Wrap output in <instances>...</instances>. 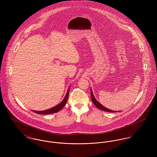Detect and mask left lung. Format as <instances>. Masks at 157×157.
<instances>
[{
    "label": "left lung",
    "instance_id": "left-lung-1",
    "mask_svg": "<svg viewBox=\"0 0 157 157\" xmlns=\"http://www.w3.org/2000/svg\"><path fill=\"white\" fill-rule=\"evenodd\" d=\"M90 97H91V100H92V103L94 104V105L99 109L100 110H102V111H106V112H117L116 111H113L112 109H108V108H106L105 106H104L102 104H101L98 100L97 99H96L95 97L94 96V94L92 92V90L90 88ZM118 112H120V111H118Z\"/></svg>",
    "mask_w": 157,
    "mask_h": 157
}]
</instances>
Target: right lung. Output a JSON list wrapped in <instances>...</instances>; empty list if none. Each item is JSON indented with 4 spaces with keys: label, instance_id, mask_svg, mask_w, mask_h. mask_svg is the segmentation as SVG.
Listing matches in <instances>:
<instances>
[{
    "label": "right lung",
    "instance_id": "1",
    "mask_svg": "<svg viewBox=\"0 0 157 157\" xmlns=\"http://www.w3.org/2000/svg\"><path fill=\"white\" fill-rule=\"evenodd\" d=\"M70 88H71V85L69 86V88L67 89V94H66L64 98L58 105H57L55 106H54V107H52L50 109H46V110H44V111H33V112H36V113H39V114H49V113H53L59 112V111H60L64 107V106L66 105V103L67 102Z\"/></svg>",
    "mask_w": 157,
    "mask_h": 157
}]
</instances>
